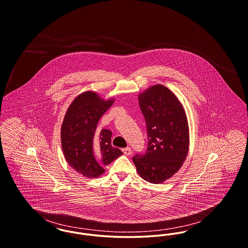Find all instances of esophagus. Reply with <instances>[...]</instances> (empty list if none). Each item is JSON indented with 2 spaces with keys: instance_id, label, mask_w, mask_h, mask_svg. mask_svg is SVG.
<instances>
[{
  "instance_id": "obj_1",
  "label": "esophagus",
  "mask_w": 248,
  "mask_h": 248,
  "mask_svg": "<svg viewBox=\"0 0 248 248\" xmlns=\"http://www.w3.org/2000/svg\"><path fill=\"white\" fill-rule=\"evenodd\" d=\"M122 152L124 153V155H131V149H130V147L123 148V149H122Z\"/></svg>"
}]
</instances>
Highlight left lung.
Wrapping results in <instances>:
<instances>
[{
	"mask_svg": "<svg viewBox=\"0 0 248 248\" xmlns=\"http://www.w3.org/2000/svg\"><path fill=\"white\" fill-rule=\"evenodd\" d=\"M146 122L148 146L143 155L132 157L140 177L151 183L171 178L189 151V127L183 105L170 90L154 85L139 94Z\"/></svg>",
	"mask_w": 248,
	"mask_h": 248,
	"instance_id": "left-lung-1",
	"label": "left lung"
}]
</instances>
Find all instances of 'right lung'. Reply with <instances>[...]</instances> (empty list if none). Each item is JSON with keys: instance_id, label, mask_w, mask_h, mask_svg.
Instances as JSON below:
<instances>
[{"instance_id": "1", "label": "right lung", "mask_w": 248, "mask_h": 248, "mask_svg": "<svg viewBox=\"0 0 248 248\" xmlns=\"http://www.w3.org/2000/svg\"><path fill=\"white\" fill-rule=\"evenodd\" d=\"M113 103L112 98L105 101L95 92H85L76 97L65 113L61 127L65 160L87 178L101 176L105 166L123 154L112 146L111 130L96 129L98 121Z\"/></svg>"}]
</instances>
